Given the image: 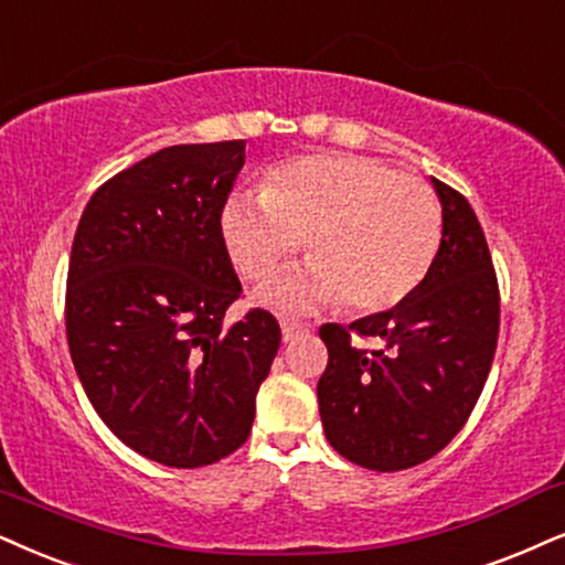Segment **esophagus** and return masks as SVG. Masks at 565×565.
<instances>
[{
  "mask_svg": "<svg viewBox=\"0 0 565 565\" xmlns=\"http://www.w3.org/2000/svg\"><path fill=\"white\" fill-rule=\"evenodd\" d=\"M307 331H310V326L302 323V320H295V318H284V320H281V333H284V341L299 339V335H305Z\"/></svg>",
  "mask_w": 565,
  "mask_h": 565,
  "instance_id": "esophagus-1",
  "label": "esophagus"
}]
</instances>
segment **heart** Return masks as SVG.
Here are the masks:
<instances>
[{
  "instance_id": "heart-1",
  "label": "heart",
  "mask_w": 565,
  "mask_h": 565,
  "mask_svg": "<svg viewBox=\"0 0 565 565\" xmlns=\"http://www.w3.org/2000/svg\"><path fill=\"white\" fill-rule=\"evenodd\" d=\"M230 258L263 284L299 239L307 266L266 289L278 310L339 302L394 307L423 284L443 237L440 200L419 177L352 153H307L268 171L263 192H234L221 213Z\"/></svg>"
}]
</instances>
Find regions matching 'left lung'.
Wrapping results in <instances>:
<instances>
[{
    "label": "left lung",
    "instance_id": "1",
    "mask_svg": "<svg viewBox=\"0 0 565 565\" xmlns=\"http://www.w3.org/2000/svg\"><path fill=\"white\" fill-rule=\"evenodd\" d=\"M443 237L430 270L396 307L354 323L320 326L328 347L318 381L326 438L373 472L417 467L467 425L501 328V289L469 200L433 180ZM377 340L370 353L355 339Z\"/></svg>",
    "mask_w": 565,
    "mask_h": 565
}]
</instances>
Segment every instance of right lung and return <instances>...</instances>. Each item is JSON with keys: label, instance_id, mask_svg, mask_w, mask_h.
<instances>
[{"label": "right lung", "instance_id": "obj_1", "mask_svg": "<svg viewBox=\"0 0 565 565\" xmlns=\"http://www.w3.org/2000/svg\"><path fill=\"white\" fill-rule=\"evenodd\" d=\"M245 140L171 146L93 192L67 268L64 326L93 409L125 446L174 469L237 451L281 344L242 297L221 213Z\"/></svg>", "mask_w": 565, "mask_h": 565}]
</instances>
